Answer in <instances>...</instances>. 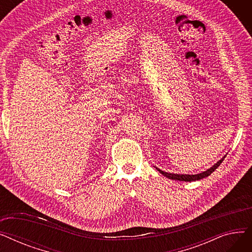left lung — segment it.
Instances as JSON below:
<instances>
[{
  "mask_svg": "<svg viewBox=\"0 0 252 252\" xmlns=\"http://www.w3.org/2000/svg\"><path fill=\"white\" fill-rule=\"evenodd\" d=\"M224 157H226V155H224L220 160H219L215 165L211 166L210 168H208L207 170L203 171V173H200V174H197V175H181V174H170V173H166V171H163L161 169H159L158 167H155L158 171H159L160 174H162L164 177L170 179V180H176V181H184V182H192V181H198V180H201V179H204L208 176H210L211 174L214 173V171L220 165V163L222 162V160L224 159Z\"/></svg>",
  "mask_w": 252,
  "mask_h": 252,
  "instance_id": "obj_1",
  "label": "left lung"
}]
</instances>
